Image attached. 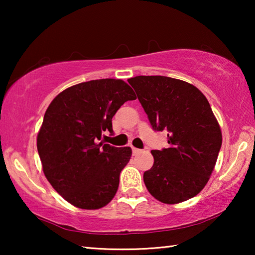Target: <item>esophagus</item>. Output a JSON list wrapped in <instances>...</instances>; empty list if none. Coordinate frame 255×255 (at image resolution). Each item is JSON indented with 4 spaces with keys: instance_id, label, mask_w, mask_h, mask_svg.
Wrapping results in <instances>:
<instances>
[{
    "instance_id": "esophagus-1",
    "label": "esophagus",
    "mask_w": 255,
    "mask_h": 255,
    "mask_svg": "<svg viewBox=\"0 0 255 255\" xmlns=\"http://www.w3.org/2000/svg\"><path fill=\"white\" fill-rule=\"evenodd\" d=\"M139 153H141V149L136 148V147H132V154L133 155H137V154H139Z\"/></svg>"
}]
</instances>
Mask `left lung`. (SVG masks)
Instances as JSON below:
<instances>
[{
  "mask_svg": "<svg viewBox=\"0 0 255 255\" xmlns=\"http://www.w3.org/2000/svg\"><path fill=\"white\" fill-rule=\"evenodd\" d=\"M128 82L154 130L169 131V147L150 152L154 164L144 173L148 192L167 205L197 196L210 179L223 140L207 98L195 85L167 76Z\"/></svg>",
  "mask_w": 255,
  "mask_h": 255,
  "instance_id": "1",
  "label": "left lung"
}]
</instances>
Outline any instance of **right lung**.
<instances>
[{
  "instance_id": "obj_1",
  "label": "right lung",
  "mask_w": 255,
  "mask_h": 255,
  "mask_svg": "<svg viewBox=\"0 0 255 255\" xmlns=\"http://www.w3.org/2000/svg\"><path fill=\"white\" fill-rule=\"evenodd\" d=\"M136 94L126 82L101 79L70 86L56 96L37 135L44 174L56 191L81 209H100L114 199L130 147H114L101 137L112 117Z\"/></svg>"
}]
</instances>
